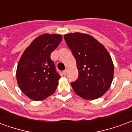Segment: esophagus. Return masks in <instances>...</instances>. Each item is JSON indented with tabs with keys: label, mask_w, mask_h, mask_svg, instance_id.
<instances>
[{
	"label": "esophagus",
	"mask_w": 132,
	"mask_h": 132,
	"mask_svg": "<svg viewBox=\"0 0 132 132\" xmlns=\"http://www.w3.org/2000/svg\"><path fill=\"white\" fill-rule=\"evenodd\" d=\"M68 73V69H66V70H64L63 71V74L65 76V75H66V73Z\"/></svg>",
	"instance_id": "esophagus-1"
}]
</instances>
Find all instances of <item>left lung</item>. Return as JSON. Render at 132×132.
I'll return each instance as SVG.
<instances>
[{
  "instance_id": "8db88e82",
  "label": "left lung",
  "mask_w": 132,
  "mask_h": 132,
  "mask_svg": "<svg viewBox=\"0 0 132 132\" xmlns=\"http://www.w3.org/2000/svg\"><path fill=\"white\" fill-rule=\"evenodd\" d=\"M67 46L76 60L78 77L71 83L76 94L86 100L101 97L110 88L114 76V65L105 46L87 34L64 35Z\"/></svg>"
}]
</instances>
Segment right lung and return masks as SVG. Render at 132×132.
Instances as JSON below:
<instances>
[{
	"label": "right lung",
	"mask_w": 132,
	"mask_h": 132,
	"mask_svg": "<svg viewBox=\"0 0 132 132\" xmlns=\"http://www.w3.org/2000/svg\"><path fill=\"white\" fill-rule=\"evenodd\" d=\"M62 40L60 35L44 34L33 40L19 61L16 78L20 88L32 100L52 95L61 76L50 56Z\"/></svg>",
	"instance_id": "add662e5"
}]
</instances>
